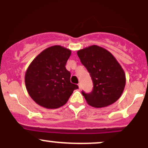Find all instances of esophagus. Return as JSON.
<instances>
[{"label":"esophagus","instance_id":"1","mask_svg":"<svg viewBox=\"0 0 148 148\" xmlns=\"http://www.w3.org/2000/svg\"><path fill=\"white\" fill-rule=\"evenodd\" d=\"M78 86H79V88L80 90L82 88V86H81V84H78Z\"/></svg>","mask_w":148,"mask_h":148}]
</instances>
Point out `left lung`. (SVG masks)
<instances>
[{"mask_svg":"<svg viewBox=\"0 0 148 148\" xmlns=\"http://www.w3.org/2000/svg\"><path fill=\"white\" fill-rule=\"evenodd\" d=\"M77 55L93 82L91 92L82 91L88 104L101 108L115 102L123 94L126 77L115 57L106 49L97 45L78 51Z\"/></svg>","mask_w":148,"mask_h":148,"instance_id":"1","label":"left lung"}]
</instances>
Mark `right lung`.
I'll return each mask as SVG.
<instances>
[{"instance_id":"1","label":"right lung","mask_w":148,"mask_h":148,"mask_svg":"<svg viewBox=\"0 0 148 148\" xmlns=\"http://www.w3.org/2000/svg\"><path fill=\"white\" fill-rule=\"evenodd\" d=\"M71 51L59 45L42 51L32 61L25 74V84L30 97L47 108H58L68 101L77 85L70 82L65 65Z\"/></svg>"}]
</instances>
